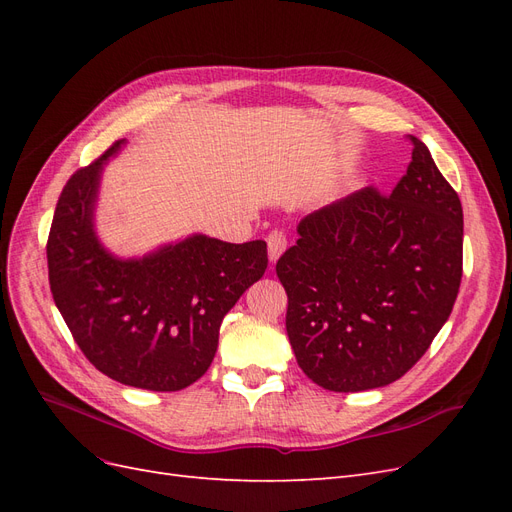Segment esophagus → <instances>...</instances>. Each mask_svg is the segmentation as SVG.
<instances>
[{
  "mask_svg": "<svg viewBox=\"0 0 512 512\" xmlns=\"http://www.w3.org/2000/svg\"><path fill=\"white\" fill-rule=\"evenodd\" d=\"M286 235H284V230H271L269 235H267V247H269V260L271 262H275L277 258H280L282 254H284V250H286Z\"/></svg>",
  "mask_w": 512,
  "mask_h": 512,
  "instance_id": "obj_1",
  "label": "esophagus"
}]
</instances>
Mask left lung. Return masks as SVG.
I'll use <instances>...</instances> for the list:
<instances>
[{
    "label": "left lung",
    "instance_id": "8db88e82",
    "mask_svg": "<svg viewBox=\"0 0 512 512\" xmlns=\"http://www.w3.org/2000/svg\"><path fill=\"white\" fill-rule=\"evenodd\" d=\"M391 194L363 188L299 224L275 265L303 374L335 393L406 374L444 327L463 273V211L425 143Z\"/></svg>",
    "mask_w": 512,
    "mask_h": 512
}]
</instances>
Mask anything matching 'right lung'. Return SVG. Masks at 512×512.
Wrapping results in <instances>:
<instances>
[{
    "mask_svg": "<svg viewBox=\"0 0 512 512\" xmlns=\"http://www.w3.org/2000/svg\"><path fill=\"white\" fill-rule=\"evenodd\" d=\"M79 168L57 200L46 241L55 305L104 376L147 391H181L209 369L220 324L267 269V243L194 235L143 258L108 254L94 232L102 164Z\"/></svg>",
    "mask_w": 512,
    "mask_h": 512,
    "instance_id": "1",
    "label": "right lung"
}]
</instances>
